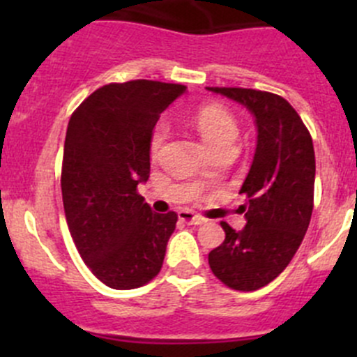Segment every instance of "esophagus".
Segmentation results:
<instances>
[{
    "mask_svg": "<svg viewBox=\"0 0 357 357\" xmlns=\"http://www.w3.org/2000/svg\"><path fill=\"white\" fill-rule=\"evenodd\" d=\"M179 219H181L183 222H186V225H204L205 219L202 218L199 214H193L192 211H181L179 212Z\"/></svg>",
    "mask_w": 357,
    "mask_h": 357,
    "instance_id": "34e87169",
    "label": "esophagus"
}]
</instances>
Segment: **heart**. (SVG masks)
<instances>
[{
	"instance_id": "1",
	"label": "heart",
	"mask_w": 357,
	"mask_h": 357,
	"mask_svg": "<svg viewBox=\"0 0 357 357\" xmlns=\"http://www.w3.org/2000/svg\"><path fill=\"white\" fill-rule=\"evenodd\" d=\"M197 129L202 138L208 143L212 150L225 145H233L236 139V121L228 110L219 105H205L195 114ZM167 136V126L164 122L155 126L150 136V155L157 157L162 143Z\"/></svg>"
}]
</instances>
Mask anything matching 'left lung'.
Returning <instances> with one entry per match:
<instances>
[{
	"instance_id": "left-lung-1",
	"label": "left lung",
	"mask_w": 357,
	"mask_h": 357,
	"mask_svg": "<svg viewBox=\"0 0 357 357\" xmlns=\"http://www.w3.org/2000/svg\"><path fill=\"white\" fill-rule=\"evenodd\" d=\"M254 115L257 146L240 193L247 195L245 228L221 222L225 242L208 266L226 287L252 291L271 283L289 266L312 214L316 160L312 138L285 98L245 88H207Z\"/></svg>"
}]
</instances>
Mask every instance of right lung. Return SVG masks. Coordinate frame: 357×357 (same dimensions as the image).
<instances>
[{
	"mask_svg": "<svg viewBox=\"0 0 357 357\" xmlns=\"http://www.w3.org/2000/svg\"><path fill=\"white\" fill-rule=\"evenodd\" d=\"M169 82L102 86L72 114L62 164V199L72 240L93 275L115 290L158 275L178 214H157L138 193L150 176V136L185 93Z\"/></svg>",
	"mask_w": 357,
	"mask_h": 357,
	"instance_id": "1",
	"label": "right lung"
}]
</instances>
